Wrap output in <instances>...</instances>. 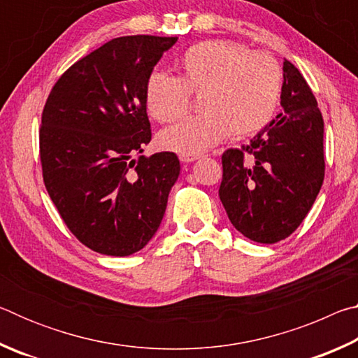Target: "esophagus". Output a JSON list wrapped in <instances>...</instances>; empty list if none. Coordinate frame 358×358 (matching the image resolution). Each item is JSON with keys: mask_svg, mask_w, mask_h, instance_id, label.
Wrapping results in <instances>:
<instances>
[{"mask_svg": "<svg viewBox=\"0 0 358 358\" xmlns=\"http://www.w3.org/2000/svg\"><path fill=\"white\" fill-rule=\"evenodd\" d=\"M199 159V155H180L181 162H194Z\"/></svg>", "mask_w": 358, "mask_h": 358, "instance_id": "esophagus-1", "label": "esophagus"}]
</instances>
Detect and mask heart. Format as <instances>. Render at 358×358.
<instances>
[{
  "label": "heart",
  "mask_w": 358,
  "mask_h": 358,
  "mask_svg": "<svg viewBox=\"0 0 358 358\" xmlns=\"http://www.w3.org/2000/svg\"><path fill=\"white\" fill-rule=\"evenodd\" d=\"M180 77L155 72L145 88L148 113L172 123L186 112L189 94H201L199 110L157 137L159 147L180 155H199L235 137L251 136L268 124L281 96L282 74L265 52H250L230 41H203L178 59Z\"/></svg>",
  "instance_id": "heart-1"
}]
</instances>
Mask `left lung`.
Here are the masks:
<instances>
[{"instance_id":"left-lung-1","label":"left lung","mask_w":358,"mask_h":358,"mask_svg":"<svg viewBox=\"0 0 358 358\" xmlns=\"http://www.w3.org/2000/svg\"><path fill=\"white\" fill-rule=\"evenodd\" d=\"M282 113L222 155L220 199L246 238L271 245L305 220L324 181V120L300 71L284 59Z\"/></svg>"}]
</instances>
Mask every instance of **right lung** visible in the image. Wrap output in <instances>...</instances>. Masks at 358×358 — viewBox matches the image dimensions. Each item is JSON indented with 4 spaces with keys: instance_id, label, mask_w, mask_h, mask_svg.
I'll list each match as a JSON object with an SVG mask.
<instances>
[{
    "instance_id": "right-lung-1",
    "label": "right lung",
    "mask_w": 358,
    "mask_h": 358,
    "mask_svg": "<svg viewBox=\"0 0 358 358\" xmlns=\"http://www.w3.org/2000/svg\"><path fill=\"white\" fill-rule=\"evenodd\" d=\"M178 38L123 36L59 77L42 112L41 162L48 196L85 246L131 256L153 238L180 175L175 153L132 159L151 141L145 88Z\"/></svg>"
}]
</instances>
